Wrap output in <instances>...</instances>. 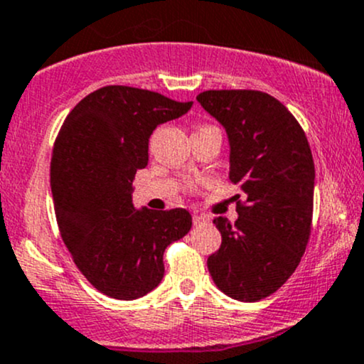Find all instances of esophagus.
I'll use <instances>...</instances> for the list:
<instances>
[{
	"instance_id": "34e87169",
	"label": "esophagus",
	"mask_w": 364,
	"mask_h": 364,
	"mask_svg": "<svg viewBox=\"0 0 364 364\" xmlns=\"http://www.w3.org/2000/svg\"><path fill=\"white\" fill-rule=\"evenodd\" d=\"M208 220L209 218L204 216V214H193V225H202V223H205Z\"/></svg>"
}]
</instances>
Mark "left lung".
Masks as SVG:
<instances>
[{"mask_svg":"<svg viewBox=\"0 0 364 364\" xmlns=\"http://www.w3.org/2000/svg\"><path fill=\"white\" fill-rule=\"evenodd\" d=\"M197 101L227 131L230 181L246 193L235 223L214 218L221 246L208 258L209 274L230 298L263 300L291 277L309 244L311 146L296 118L265 92L205 90Z\"/></svg>","mask_w":364,"mask_h":364,"instance_id":"8db88e82","label":"left lung"}]
</instances>
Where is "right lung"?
I'll return each mask as SVG.
<instances>
[{"mask_svg": "<svg viewBox=\"0 0 364 364\" xmlns=\"http://www.w3.org/2000/svg\"><path fill=\"white\" fill-rule=\"evenodd\" d=\"M192 105L108 85L83 97L57 134L50 186L60 237L80 272L106 296L136 300L155 289L166 247L192 228L186 209H134L131 198L156 125Z\"/></svg>", "mask_w": 364, "mask_h": 364, "instance_id": "add662e5", "label": "right lung"}]
</instances>
